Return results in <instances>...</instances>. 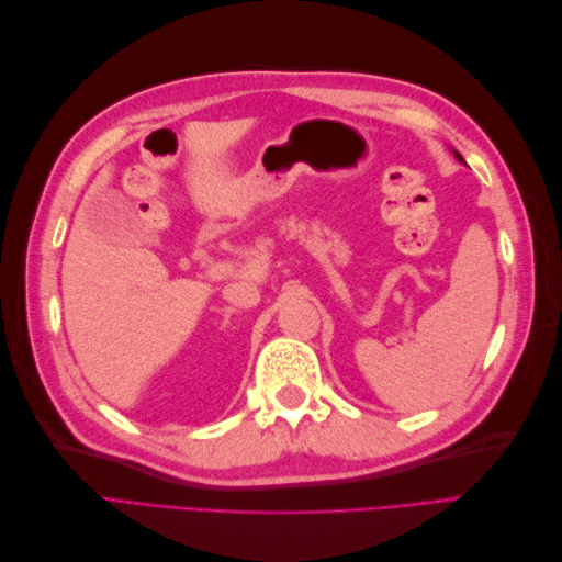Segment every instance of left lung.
I'll list each match as a JSON object with an SVG mask.
<instances>
[{"mask_svg": "<svg viewBox=\"0 0 562 562\" xmlns=\"http://www.w3.org/2000/svg\"><path fill=\"white\" fill-rule=\"evenodd\" d=\"M454 157H457L459 161H462V164H464V159H462V155H459V151H454Z\"/></svg>", "mask_w": 562, "mask_h": 562, "instance_id": "1", "label": "left lung"}]
</instances>
